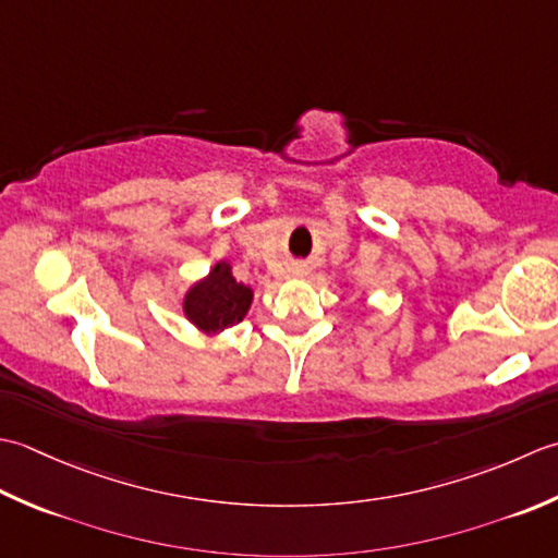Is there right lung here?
Instances as JSON below:
<instances>
[{
  "label": "right lung",
  "mask_w": 558,
  "mask_h": 558,
  "mask_svg": "<svg viewBox=\"0 0 558 558\" xmlns=\"http://www.w3.org/2000/svg\"><path fill=\"white\" fill-rule=\"evenodd\" d=\"M253 291L231 277V267L219 263L209 277L195 283L185 295V315L204 332H221L245 317Z\"/></svg>",
  "instance_id": "obj_1"
}]
</instances>
